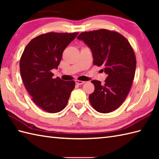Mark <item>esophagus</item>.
<instances>
[{
    "label": "esophagus",
    "instance_id": "34e87169",
    "mask_svg": "<svg viewBox=\"0 0 159 159\" xmlns=\"http://www.w3.org/2000/svg\"><path fill=\"white\" fill-rule=\"evenodd\" d=\"M75 82H76V84H77V85H82V84L85 83V81H83V80H76Z\"/></svg>",
    "mask_w": 159,
    "mask_h": 159
}]
</instances>
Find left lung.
I'll return each mask as SVG.
<instances>
[{
	"label": "left lung",
	"instance_id": "obj_1",
	"mask_svg": "<svg viewBox=\"0 0 159 159\" xmlns=\"http://www.w3.org/2000/svg\"><path fill=\"white\" fill-rule=\"evenodd\" d=\"M77 38L92 50L93 65L103 66L108 75L104 83L92 80L95 89L89 96L91 104L99 113L115 111L126 99L134 80L137 61L133 48L122 35L107 29L83 32Z\"/></svg>",
	"mask_w": 159,
	"mask_h": 159
}]
</instances>
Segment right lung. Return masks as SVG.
Returning <instances> with one entry per match:
<instances>
[{"label": "right lung", "instance_id": "1", "mask_svg": "<svg viewBox=\"0 0 159 159\" xmlns=\"http://www.w3.org/2000/svg\"><path fill=\"white\" fill-rule=\"evenodd\" d=\"M79 33L50 32L33 38L25 47L20 61V70L26 89L36 105L55 113L67 105L74 80L53 79L51 70L57 68L63 50Z\"/></svg>", "mask_w": 159, "mask_h": 159}]
</instances>
